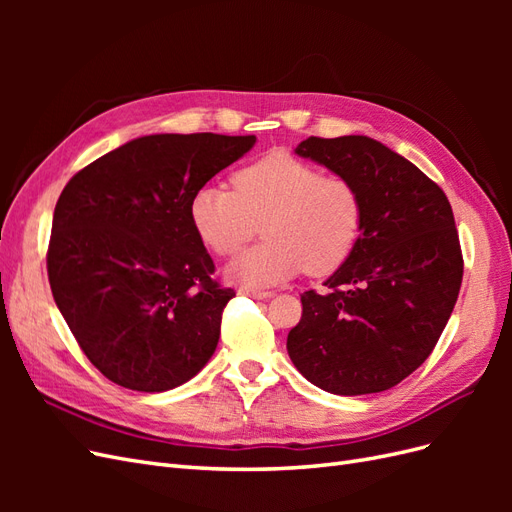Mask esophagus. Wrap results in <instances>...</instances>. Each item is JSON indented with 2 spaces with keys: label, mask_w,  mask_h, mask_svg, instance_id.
I'll list each match as a JSON object with an SVG mask.
<instances>
[{
  "label": "esophagus",
  "mask_w": 512,
  "mask_h": 512,
  "mask_svg": "<svg viewBox=\"0 0 512 512\" xmlns=\"http://www.w3.org/2000/svg\"><path fill=\"white\" fill-rule=\"evenodd\" d=\"M239 294H243V297H252V299H271L273 292L269 290H252V288H241Z\"/></svg>",
  "instance_id": "1"
}]
</instances>
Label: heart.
<instances>
[{
    "mask_svg": "<svg viewBox=\"0 0 512 512\" xmlns=\"http://www.w3.org/2000/svg\"><path fill=\"white\" fill-rule=\"evenodd\" d=\"M363 198L346 177L275 151L237 170L232 188L205 183L192 194V228L213 254L235 256L256 222L265 241L235 258L226 277L250 288L273 286L299 271L329 275L344 267L363 232Z\"/></svg>",
    "mask_w": 512,
    "mask_h": 512,
    "instance_id": "heart-1",
    "label": "heart"
}]
</instances>
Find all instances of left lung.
<instances>
[{
    "label": "left lung",
    "mask_w": 512,
    "mask_h": 512,
    "mask_svg": "<svg viewBox=\"0 0 512 512\" xmlns=\"http://www.w3.org/2000/svg\"><path fill=\"white\" fill-rule=\"evenodd\" d=\"M294 153L350 179L363 198L359 245L303 316L288 356L318 389L380 393L425 363L459 294L463 258L446 194L423 170L369 136H309Z\"/></svg>",
    "instance_id": "1"
}]
</instances>
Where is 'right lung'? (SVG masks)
<instances>
[{"mask_svg": "<svg viewBox=\"0 0 512 512\" xmlns=\"http://www.w3.org/2000/svg\"><path fill=\"white\" fill-rule=\"evenodd\" d=\"M256 136L149 134L76 173L61 192L46 256L53 299L102 374L162 393L218 348L232 288L190 222L192 194Z\"/></svg>", "mask_w": 512, "mask_h": 512, "instance_id": "add662e5", "label": "right lung"}]
</instances>
